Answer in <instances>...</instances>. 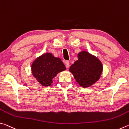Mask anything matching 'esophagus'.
I'll list each match as a JSON object with an SVG mask.
<instances>
[{
  "label": "esophagus",
  "instance_id": "1",
  "mask_svg": "<svg viewBox=\"0 0 129 129\" xmlns=\"http://www.w3.org/2000/svg\"><path fill=\"white\" fill-rule=\"evenodd\" d=\"M65 66H66L67 68H68L69 67V61H66L65 62Z\"/></svg>",
  "mask_w": 129,
  "mask_h": 129
}]
</instances>
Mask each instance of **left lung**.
Masks as SVG:
<instances>
[{
	"label": "left lung",
	"mask_w": 129,
	"mask_h": 129,
	"mask_svg": "<svg viewBox=\"0 0 129 129\" xmlns=\"http://www.w3.org/2000/svg\"><path fill=\"white\" fill-rule=\"evenodd\" d=\"M78 58L70 67L69 71L80 86L83 88L90 86L99 80L102 65L97 58L86 51L80 52Z\"/></svg>",
	"instance_id": "obj_1"
}]
</instances>
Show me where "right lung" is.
<instances>
[{
  "label": "right lung",
  "instance_id": "1",
  "mask_svg": "<svg viewBox=\"0 0 129 129\" xmlns=\"http://www.w3.org/2000/svg\"><path fill=\"white\" fill-rule=\"evenodd\" d=\"M31 67L33 76L44 86L51 85L52 79L60 72L66 69L60 58L54 57L50 53L43 54L37 58Z\"/></svg>",
  "mask_w": 129,
  "mask_h": 129
}]
</instances>
